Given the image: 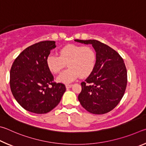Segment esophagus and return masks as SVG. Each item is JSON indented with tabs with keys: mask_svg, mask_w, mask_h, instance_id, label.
Returning a JSON list of instances; mask_svg holds the SVG:
<instances>
[{
	"mask_svg": "<svg viewBox=\"0 0 146 146\" xmlns=\"http://www.w3.org/2000/svg\"><path fill=\"white\" fill-rule=\"evenodd\" d=\"M65 86H66V88H70V87H72V84H66Z\"/></svg>",
	"mask_w": 146,
	"mask_h": 146,
	"instance_id": "esophagus-1",
	"label": "esophagus"
}]
</instances>
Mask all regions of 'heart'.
<instances>
[{
  "mask_svg": "<svg viewBox=\"0 0 146 146\" xmlns=\"http://www.w3.org/2000/svg\"><path fill=\"white\" fill-rule=\"evenodd\" d=\"M97 63L95 50L90 46L69 44L58 50V56L50 54L47 56L46 64L54 74H58L65 66L68 68L58 78L63 83L71 82L79 76L85 78L90 76Z\"/></svg>",
  "mask_w": 146,
  "mask_h": 146,
  "instance_id": "1",
  "label": "heart"
}]
</instances>
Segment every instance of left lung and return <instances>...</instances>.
Wrapping results in <instances>:
<instances>
[{
	"label": "left lung",
	"instance_id": "1",
	"mask_svg": "<svg viewBox=\"0 0 146 146\" xmlns=\"http://www.w3.org/2000/svg\"><path fill=\"white\" fill-rule=\"evenodd\" d=\"M75 41L92 44L97 54L95 68L81 83L78 100L91 113H108L119 103L126 90L127 76L123 59L117 51L98 40Z\"/></svg>",
	"mask_w": 146,
	"mask_h": 146
}]
</instances>
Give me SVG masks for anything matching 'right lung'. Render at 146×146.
I'll return each mask as SVG.
<instances>
[{
    "mask_svg": "<svg viewBox=\"0 0 146 146\" xmlns=\"http://www.w3.org/2000/svg\"><path fill=\"white\" fill-rule=\"evenodd\" d=\"M54 41H42L24 49L15 59L10 70V88L23 108L37 114L52 110L66 90L61 83L54 81L46 60Z\"/></svg>",
    "mask_w": 146,
    "mask_h": 146,
    "instance_id": "right-lung-1",
    "label": "right lung"
}]
</instances>
